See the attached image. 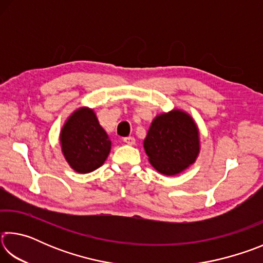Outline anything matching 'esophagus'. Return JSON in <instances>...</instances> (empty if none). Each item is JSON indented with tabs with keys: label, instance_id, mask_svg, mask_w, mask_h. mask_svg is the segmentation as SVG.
Returning a JSON list of instances; mask_svg holds the SVG:
<instances>
[{
	"label": "esophagus",
	"instance_id": "1",
	"mask_svg": "<svg viewBox=\"0 0 263 263\" xmlns=\"http://www.w3.org/2000/svg\"><path fill=\"white\" fill-rule=\"evenodd\" d=\"M123 141L127 145H135L136 144L135 137H125V138H123Z\"/></svg>",
	"mask_w": 263,
	"mask_h": 263
}]
</instances>
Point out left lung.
Wrapping results in <instances>:
<instances>
[{"label": "left lung", "mask_w": 263, "mask_h": 263, "mask_svg": "<svg viewBox=\"0 0 263 263\" xmlns=\"http://www.w3.org/2000/svg\"><path fill=\"white\" fill-rule=\"evenodd\" d=\"M152 166L163 175L180 174L196 161L199 132L191 116L174 109L153 119L144 140Z\"/></svg>", "instance_id": "8db88e82"}]
</instances>
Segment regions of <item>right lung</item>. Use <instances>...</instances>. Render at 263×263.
<instances>
[{
	"label": "right lung",
	"instance_id": "1",
	"mask_svg": "<svg viewBox=\"0 0 263 263\" xmlns=\"http://www.w3.org/2000/svg\"><path fill=\"white\" fill-rule=\"evenodd\" d=\"M60 144L70 168L81 174L101 167L111 149L108 133L100 125L94 110L86 106L75 110L66 121Z\"/></svg>",
	"mask_w": 263,
	"mask_h": 263
}]
</instances>
